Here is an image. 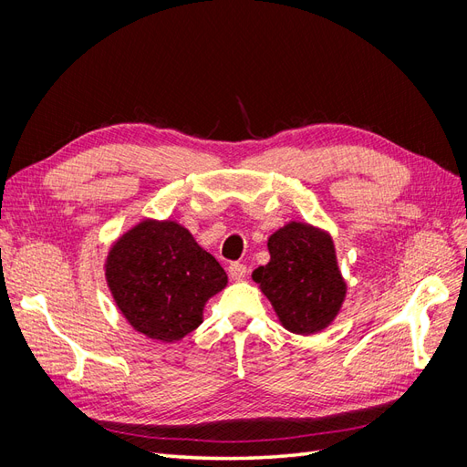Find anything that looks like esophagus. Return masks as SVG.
<instances>
[{"instance_id":"34e87169","label":"esophagus","mask_w":467,"mask_h":467,"mask_svg":"<svg viewBox=\"0 0 467 467\" xmlns=\"http://www.w3.org/2000/svg\"><path fill=\"white\" fill-rule=\"evenodd\" d=\"M228 273H230V278H232V280L239 282V280H244V278H245V275H247V266H245L244 263H232V265L228 266Z\"/></svg>"}]
</instances>
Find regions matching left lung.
Listing matches in <instances>:
<instances>
[{
  "instance_id": "left-lung-1",
  "label": "left lung",
  "mask_w": 467,
  "mask_h": 467,
  "mask_svg": "<svg viewBox=\"0 0 467 467\" xmlns=\"http://www.w3.org/2000/svg\"><path fill=\"white\" fill-rule=\"evenodd\" d=\"M266 247L271 261L251 276L282 327L296 335L327 329L347 296L329 232L307 222H288L268 237Z\"/></svg>"
}]
</instances>
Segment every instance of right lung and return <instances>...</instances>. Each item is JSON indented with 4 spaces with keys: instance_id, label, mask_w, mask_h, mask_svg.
<instances>
[{
    "instance_id": "add662e5",
    "label": "right lung",
    "mask_w": 467,
    "mask_h": 467,
    "mask_svg": "<svg viewBox=\"0 0 467 467\" xmlns=\"http://www.w3.org/2000/svg\"><path fill=\"white\" fill-rule=\"evenodd\" d=\"M105 278L132 327L175 343L202 323L206 302L228 285L220 263L175 220L144 218L110 245Z\"/></svg>"
}]
</instances>
